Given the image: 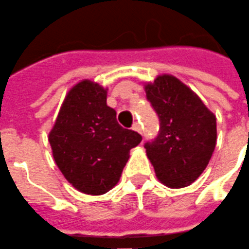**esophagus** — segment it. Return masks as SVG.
Returning <instances> with one entry per match:
<instances>
[{
	"instance_id": "obj_1",
	"label": "esophagus",
	"mask_w": 249,
	"mask_h": 249,
	"mask_svg": "<svg viewBox=\"0 0 249 249\" xmlns=\"http://www.w3.org/2000/svg\"><path fill=\"white\" fill-rule=\"evenodd\" d=\"M132 130L139 132V134H142V127L141 125H140V123H134V125H132Z\"/></svg>"
}]
</instances>
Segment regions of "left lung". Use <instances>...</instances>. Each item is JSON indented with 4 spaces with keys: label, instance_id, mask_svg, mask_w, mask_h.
I'll list each match as a JSON object with an SVG mask.
<instances>
[{
    "label": "left lung",
    "instance_id": "left-lung-1",
    "mask_svg": "<svg viewBox=\"0 0 249 249\" xmlns=\"http://www.w3.org/2000/svg\"><path fill=\"white\" fill-rule=\"evenodd\" d=\"M144 91L159 119L158 135L144 143L157 178L171 189L191 185L215 148V115L173 75H159Z\"/></svg>",
    "mask_w": 249,
    "mask_h": 249
}]
</instances>
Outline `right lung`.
Wrapping results in <instances>:
<instances>
[{"mask_svg": "<svg viewBox=\"0 0 249 249\" xmlns=\"http://www.w3.org/2000/svg\"><path fill=\"white\" fill-rule=\"evenodd\" d=\"M141 140L118 124L117 112L107 106V90L90 80L69 91L48 136L64 178L80 192L95 196L117 185L130 149Z\"/></svg>", "mask_w": 249, "mask_h": 249, "instance_id": "obj_1", "label": "right lung"}]
</instances>
